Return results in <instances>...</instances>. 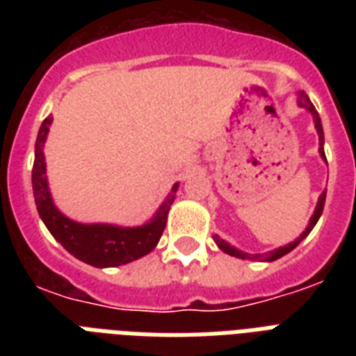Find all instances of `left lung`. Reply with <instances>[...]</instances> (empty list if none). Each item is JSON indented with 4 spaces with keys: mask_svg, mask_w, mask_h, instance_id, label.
Wrapping results in <instances>:
<instances>
[{
    "mask_svg": "<svg viewBox=\"0 0 356 356\" xmlns=\"http://www.w3.org/2000/svg\"><path fill=\"white\" fill-rule=\"evenodd\" d=\"M299 107L307 108V111H310V114H312V118H314V125H316V131H318V134H320V155L325 159V151H323V129H321V120H320V114H318V111L314 108V105L310 103L309 96L307 94H299ZM327 161V159H325ZM325 195L327 192H323V194L320 195V201H318V207H316V212L314 216L310 218V223L309 227H307V231H305L301 236L298 238V240H293L292 243H288V245H284V248H279L275 249V251H271V253H266V254H248V253H242V251H238V249H234L233 245H229L225 240H222L220 236H214V242L218 243V248L222 249V251H225L227 254H233V257H238V259H253V260H277L281 259L282 254L290 253L296 245H298L301 240H303L307 234L312 231V227L316 225V222L320 220L321 212H323V207H325Z\"/></svg>",
    "mask_w": 356,
    "mask_h": 356,
    "instance_id": "obj_1",
    "label": "left lung"
}]
</instances>
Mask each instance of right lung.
I'll return each instance as SVG.
<instances>
[{
    "instance_id": "right-lung-1",
    "label": "right lung",
    "mask_w": 356,
    "mask_h": 356,
    "mask_svg": "<svg viewBox=\"0 0 356 356\" xmlns=\"http://www.w3.org/2000/svg\"><path fill=\"white\" fill-rule=\"evenodd\" d=\"M51 116L42 122L38 138L35 145V164H33V192L35 203L42 222L46 223L49 233L55 236L60 245L75 259L96 268H108L133 262L155 249L166 227L168 211L175 197L177 184L172 188V194L156 211L155 218L142 227H114V225H83L72 222L55 209L47 190L46 161L42 145L46 142L47 131L51 125Z\"/></svg>"
}]
</instances>
